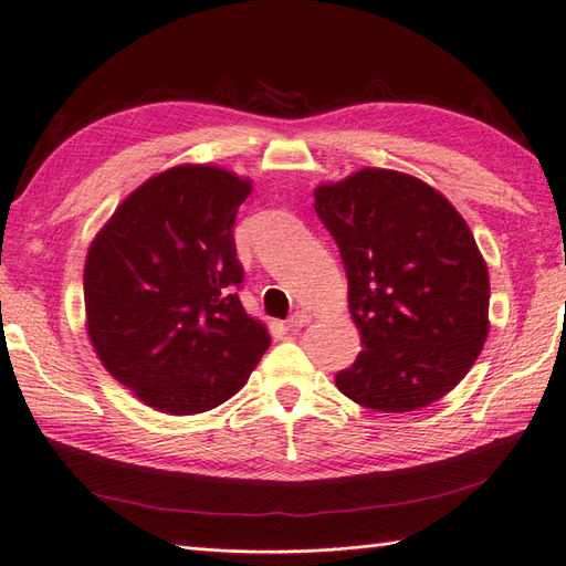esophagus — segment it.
<instances>
[{"mask_svg": "<svg viewBox=\"0 0 566 566\" xmlns=\"http://www.w3.org/2000/svg\"><path fill=\"white\" fill-rule=\"evenodd\" d=\"M310 322H312V316L306 312H294L290 318H286V326H290L292 332H300V328H304Z\"/></svg>", "mask_w": 566, "mask_h": 566, "instance_id": "34e87169", "label": "esophagus"}]
</instances>
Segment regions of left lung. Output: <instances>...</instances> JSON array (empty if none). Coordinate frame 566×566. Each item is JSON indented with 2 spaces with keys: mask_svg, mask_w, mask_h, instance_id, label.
I'll list each match as a JSON object with an SVG mask.
<instances>
[{
  "mask_svg": "<svg viewBox=\"0 0 566 566\" xmlns=\"http://www.w3.org/2000/svg\"><path fill=\"white\" fill-rule=\"evenodd\" d=\"M314 210L342 252L364 344L336 388L384 413L436 403L490 332L488 264L468 222L428 182L384 168L318 185Z\"/></svg>",
  "mask_w": 566,
  "mask_h": 566,
  "instance_id": "1",
  "label": "left lung"
}]
</instances>
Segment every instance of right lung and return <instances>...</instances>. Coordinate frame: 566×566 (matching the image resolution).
<instances>
[{
    "instance_id": "1",
    "label": "right lung",
    "mask_w": 566,
    "mask_h": 566,
    "mask_svg": "<svg viewBox=\"0 0 566 566\" xmlns=\"http://www.w3.org/2000/svg\"><path fill=\"white\" fill-rule=\"evenodd\" d=\"M248 178L176 166L123 200L91 242L86 332L101 364L143 403L205 413L248 384L270 332L238 296L234 218Z\"/></svg>"
}]
</instances>
